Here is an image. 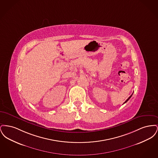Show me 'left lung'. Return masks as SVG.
I'll return each instance as SVG.
<instances>
[{
    "mask_svg": "<svg viewBox=\"0 0 158 158\" xmlns=\"http://www.w3.org/2000/svg\"><path fill=\"white\" fill-rule=\"evenodd\" d=\"M133 94H131V95H130V97H128V98L127 99V100H126V101H125V102H124V104H125V103H126V102H127L128 101V100H129V99H130V98H131V96H132V95H133Z\"/></svg>",
    "mask_w": 158,
    "mask_h": 158,
    "instance_id": "left-lung-1",
    "label": "left lung"
}]
</instances>
